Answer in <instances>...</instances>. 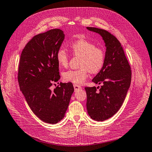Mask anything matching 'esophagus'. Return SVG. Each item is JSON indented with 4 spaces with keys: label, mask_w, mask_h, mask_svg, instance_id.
I'll return each mask as SVG.
<instances>
[{
    "label": "esophagus",
    "mask_w": 152,
    "mask_h": 152,
    "mask_svg": "<svg viewBox=\"0 0 152 152\" xmlns=\"http://www.w3.org/2000/svg\"><path fill=\"white\" fill-rule=\"evenodd\" d=\"M73 86H74V89H75V91H77V90H79L80 89H81V86L78 85H75H75H73Z\"/></svg>",
    "instance_id": "34e87169"
}]
</instances>
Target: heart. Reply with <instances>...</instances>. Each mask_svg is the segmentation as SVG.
I'll return each mask as SVG.
<instances>
[{
    "mask_svg": "<svg viewBox=\"0 0 152 152\" xmlns=\"http://www.w3.org/2000/svg\"><path fill=\"white\" fill-rule=\"evenodd\" d=\"M74 55L82 58L80 63L81 68L69 69L62 73L63 79L66 82L82 84L87 78L88 72L97 73L102 69L104 62V53L94 43L85 39H80L71 45ZM57 63L60 67H66L68 65V56L66 50L59 49L56 55Z\"/></svg>",
    "mask_w": 152,
    "mask_h": 152,
    "instance_id": "1",
    "label": "heart"
}]
</instances>
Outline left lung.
<instances>
[{
	"label": "left lung",
	"instance_id": "left-lung-1",
	"mask_svg": "<svg viewBox=\"0 0 152 152\" xmlns=\"http://www.w3.org/2000/svg\"><path fill=\"white\" fill-rule=\"evenodd\" d=\"M86 28L102 36L106 48L103 66L92 79L94 83L103 85L99 90L95 86L85 88L88 114L91 118L99 122L114 116L122 105L131 85V71L116 37L103 29Z\"/></svg>",
	"mask_w": 152,
	"mask_h": 152
}]
</instances>
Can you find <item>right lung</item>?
I'll use <instances>...</instances> for the list:
<instances>
[{
	"label": "right lung",
	"instance_id": "1",
	"mask_svg": "<svg viewBox=\"0 0 152 152\" xmlns=\"http://www.w3.org/2000/svg\"><path fill=\"white\" fill-rule=\"evenodd\" d=\"M65 38L64 31L52 29L34 36L23 49L20 58L18 82L20 90L36 116L48 124L62 120L74 92L72 83H60L56 55Z\"/></svg>",
	"mask_w": 152,
	"mask_h": 152
}]
</instances>
